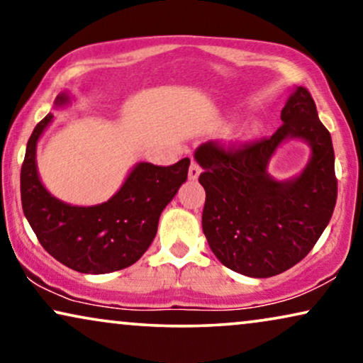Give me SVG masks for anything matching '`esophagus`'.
I'll list each match as a JSON object with an SVG mask.
<instances>
[{
    "label": "esophagus",
    "instance_id": "obj_1",
    "mask_svg": "<svg viewBox=\"0 0 363 363\" xmlns=\"http://www.w3.org/2000/svg\"><path fill=\"white\" fill-rule=\"evenodd\" d=\"M200 173H201V167L193 160L190 165V170H188V177H190V180H196V178L200 177Z\"/></svg>",
    "mask_w": 363,
    "mask_h": 363
}]
</instances>
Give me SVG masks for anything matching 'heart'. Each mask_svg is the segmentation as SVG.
Masks as SVG:
<instances>
[{"label":"heart","mask_w":363,"mask_h":363,"mask_svg":"<svg viewBox=\"0 0 363 363\" xmlns=\"http://www.w3.org/2000/svg\"><path fill=\"white\" fill-rule=\"evenodd\" d=\"M251 132H256V128H252V130Z\"/></svg>","instance_id":"b5f03b06"}]
</instances>
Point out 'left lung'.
Listing matches in <instances>:
<instances>
[{
  "label": "left lung",
  "mask_w": 363,
  "mask_h": 363,
  "mask_svg": "<svg viewBox=\"0 0 363 363\" xmlns=\"http://www.w3.org/2000/svg\"><path fill=\"white\" fill-rule=\"evenodd\" d=\"M271 137L223 145L206 142L195 158L206 191L201 225L215 256L250 277L281 274L304 259L329 225L337 201L334 147L306 87H296ZM302 138L313 155L299 177L277 182L267 173L275 148Z\"/></svg>",
  "instance_id": "8db88e82"
}]
</instances>
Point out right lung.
<instances>
[{
	"instance_id": "add662e5",
	"label": "right lung",
	"mask_w": 363,
	"mask_h": 363,
	"mask_svg": "<svg viewBox=\"0 0 363 363\" xmlns=\"http://www.w3.org/2000/svg\"><path fill=\"white\" fill-rule=\"evenodd\" d=\"M69 102L57 96L56 106ZM52 121L34 127L21 167V203L41 246L54 259L84 274H106L140 259L157 235L158 220L186 182L190 158L158 167L137 163L116 195L96 206H71L54 198L39 180L36 143Z\"/></svg>"
}]
</instances>
